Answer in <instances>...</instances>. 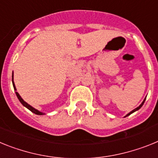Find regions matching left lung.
Masks as SVG:
<instances>
[{"mask_svg": "<svg viewBox=\"0 0 158 158\" xmlns=\"http://www.w3.org/2000/svg\"><path fill=\"white\" fill-rule=\"evenodd\" d=\"M145 98H146V97H145V98H144V100H143V102H142V103H141V105H140V106H138V107H137V108H135V109H134V110H133L132 111H130V113H129V114H127V115H126V116H125V118H126V117H127V116H129V115H130V114H133V113H134V112L137 111V110H139V109H140V108L142 107V106H143L144 102H145Z\"/></svg>", "mask_w": 158, "mask_h": 158, "instance_id": "left-lung-1", "label": "left lung"}]
</instances>
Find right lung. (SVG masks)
<instances>
[{
    "mask_svg": "<svg viewBox=\"0 0 158 158\" xmlns=\"http://www.w3.org/2000/svg\"><path fill=\"white\" fill-rule=\"evenodd\" d=\"M12 77H13V79H12V82H13V88H14V90H15V91H16V96H17V98H18L19 101H20V103H21L22 105L24 106H25L26 108H28V109L29 110H31V111L32 112V113L35 114H37V115L45 114L43 113V112L40 111V110H36V109H35V108H34V107H32V106H31V105H29V104H28V103H27V102H26L25 101H24V100L23 99V98H22L21 97H20V94H19V93L17 92V91H16V86H15L14 81H13V75H12Z\"/></svg>",
    "mask_w": 158,
    "mask_h": 158,
    "instance_id": "obj_1",
    "label": "right lung"
}]
</instances>
